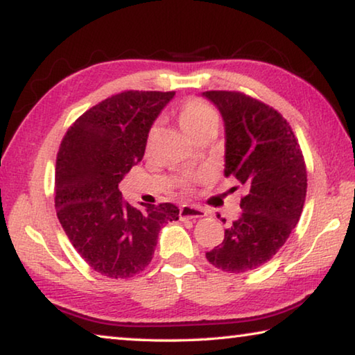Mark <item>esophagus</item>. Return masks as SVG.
<instances>
[{"label":"esophagus","mask_w":355,"mask_h":355,"mask_svg":"<svg viewBox=\"0 0 355 355\" xmlns=\"http://www.w3.org/2000/svg\"><path fill=\"white\" fill-rule=\"evenodd\" d=\"M207 213L203 211L202 208H197V207H192V205H183L180 208V219L184 220V219H200V218H205Z\"/></svg>","instance_id":"1"}]
</instances>
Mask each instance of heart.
<instances>
[{"label":"heart","instance_id":"obj_1","mask_svg":"<svg viewBox=\"0 0 355 355\" xmlns=\"http://www.w3.org/2000/svg\"><path fill=\"white\" fill-rule=\"evenodd\" d=\"M178 123L191 139L209 128H218V114L211 106L199 98L184 101L178 111ZM156 136V128L150 131V139ZM200 178V177H197Z\"/></svg>","mask_w":355,"mask_h":355}]
</instances>
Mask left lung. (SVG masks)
Returning <instances> with one entry per match:
<instances>
[{
    "label": "left lung",
    "mask_w": 355,
    "mask_h": 355,
    "mask_svg": "<svg viewBox=\"0 0 355 355\" xmlns=\"http://www.w3.org/2000/svg\"><path fill=\"white\" fill-rule=\"evenodd\" d=\"M203 97L224 120L225 177L248 191L241 216L207 260L230 274L254 271L277 254L299 222L307 194L304 156L290 123L274 107L241 92L208 91Z\"/></svg>",
    "instance_id": "8db88e82"
}]
</instances>
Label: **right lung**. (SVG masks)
I'll return each mask as SVG.
<instances>
[{
  "mask_svg": "<svg viewBox=\"0 0 355 355\" xmlns=\"http://www.w3.org/2000/svg\"><path fill=\"white\" fill-rule=\"evenodd\" d=\"M173 95H112L76 119L59 147L58 219L83 260L106 277L142 272L152 261L161 227L180 216L173 203L131 207L119 191L125 173L142 159L148 131Z\"/></svg>",
  "mask_w": 355,
  "mask_h": 355,
  "instance_id": "1",
  "label": "right lung"
}]
</instances>
